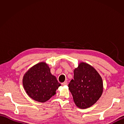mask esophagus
Instances as JSON below:
<instances>
[{
	"label": "esophagus",
	"instance_id": "esophagus-1",
	"mask_svg": "<svg viewBox=\"0 0 124 124\" xmlns=\"http://www.w3.org/2000/svg\"><path fill=\"white\" fill-rule=\"evenodd\" d=\"M68 85V81H65L64 83H62V85L64 86V85Z\"/></svg>",
	"mask_w": 124,
	"mask_h": 124
}]
</instances>
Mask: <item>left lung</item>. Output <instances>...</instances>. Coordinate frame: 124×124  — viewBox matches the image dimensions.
<instances>
[{
    "label": "left lung",
    "mask_w": 124,
    "mask_h": 124,
    "mask_svg": "<svg viewBox=\"0 0 124 124\" xmlns=\"http://www.w3.org/2000/svg\"><path fill=\"white\" fill-rule=\"evenodd\" d=\"M73 79L68 85L75 104L80 109L91 107L101 96L103 85L98 72L92 65L80 62L73 71Z\"/></svg>",
    "instance_id": "obj_1"
}]
</instances>
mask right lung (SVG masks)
<instances>
[{
	"label": "right lung",
	"mask_w": 124,
	"mask_h": 124,
	"mask_svg": "<svg viewBox=\"0 0 124 124\" xmlns=\"http://www.w3.org/2000/svg\"><path fill=\"white\" fill-rule=\"evenodd\" d=\"M23 86L31 99L39 102H45L56 94L61 86L56 78L51 72L46 63L41 62L34 65L23 76Z\"/></svg>",
	"instance_id": "1"
}]
</instances>
